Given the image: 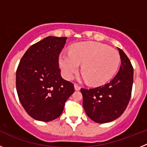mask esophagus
Returning <instances> with one entry per match:
<instances>
[{
	"label": "esophagus",
	"instance_id": "esophagus-1",
	"mask_svg": "<svg viewBox=\"0 0 147 147\" xmlns=\"http://www.w3.org/2000/svg\"><path fill=\"white\" fill-rule=\"evenodd\" d=\"M74 88H75V90H80V87L79 86V85H78L77 84H75V85H74Z\"/></svg>",
	"mask_w": 147,
	"mask_h": 147
}]
</instances>
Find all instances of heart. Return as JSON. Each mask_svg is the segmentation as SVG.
Instances as JSON below:
<instances>
[{
    "mask_svg": "<svg viewBox=\"0 0 147 147\" xmlns=\"http://www.w3.org/2000/svg\"><path fill=\"white\" fill-rule=\"evenodd\" d=\"M62 74L71 80L82 65V72L88 82L101 85L111 79L117 71L120 55L117 51L105 44L82 42L75 44L70 54H61L59 59Z\"/></svg>",
    "mask_w": 147,
    "mask_h": 147,
    "instance_id": "b5f03b06",
    "label": "heart"
}]
</instances>
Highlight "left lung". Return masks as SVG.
Listing matches in <instances>:
<instances>
[{
	"label": "left lung",
	"mask_w": 147,
	"mask_h": 147,
	"mask_svg": "<svg viewBox=\"0 0 147 147\" xmlns=\"http://www.w3.org/2000/svg\"><path fill=\"white\" fill-rule=\"evenodd\" d=\"M119 51L120 69L110 82L95 88H81L85 113L97 123H107L120 117L130 100L133 67L124 51L120 49Z\"/></svg>",
	"instance_id": "obj_1"
}]
</instances>
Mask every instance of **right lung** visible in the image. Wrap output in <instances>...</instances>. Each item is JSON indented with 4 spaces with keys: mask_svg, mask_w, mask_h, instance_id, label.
Returning a JSON list of instances; mask_svg holds the SVG:
<instances>
[{
    "mask_svg": "<svg viewBox=\"0 0 147 147\" xmlns=\"http://www.w3.org/2000/svg\"><path fill=\"white\" fill-rule=\"evenodd\" d=\"M67 37H47L26 51L16 71L18 98L27 113L36 120L50 121L62 114L74 92L71 82L62 79L59 57Z\"/></svg>",
    "mask_w": 147,
    "mask_h": 147,
    "instance_id": "right-lung-1",
    "label": "right lung"
}]
</instances>
